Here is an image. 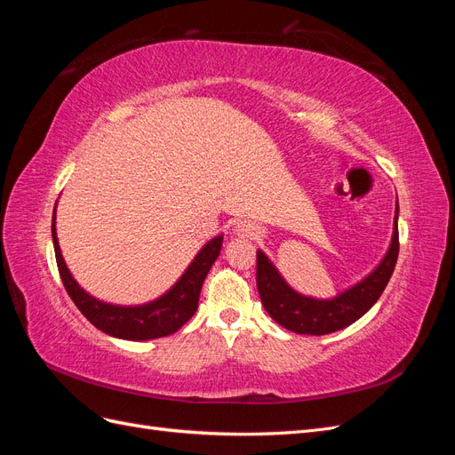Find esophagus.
Here are the masks:
<instances>
[{
	"label": "esophagus",
	"instance_id": "obj_1",
	"mask_svg": "<svg viewBox=\"0 0 455 455\" xmlns=\"http://www.w3.org/2000/svg\"><path fill=\"white\" fill-rule=\"evenodd\" d=\"M233 233H235L237 237H251V239L258 235L256 228L251 222H237L235 229H233Z\"/></svg>",
	"mask_w": 455,
	"mask_h": 455
}]
</instances>
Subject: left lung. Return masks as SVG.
I'll list each match as a JSON object with an SVG mask.
<instances>
[{
  "label": "left lung",
  "instance_id": "8db88e82",
  "mask_svg": "<svg viewBox=\"0 0 455 455\" xmlns=\"http://www.w3.org/2000/svg\"><path fill=\"white\" fill-rule=\"evenodd\" d=\"M398 256V201L387 252L364 279L334 298L319 299L296 292L266 252H256V284L261 306L271 319L296 334L324 336L359 321L387 286Z\"/></svg>",
  "mask_w": 455,
  "mask_h": 455
}]
</instances>
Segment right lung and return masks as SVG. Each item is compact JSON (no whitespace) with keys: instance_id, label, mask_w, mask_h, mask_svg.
<instances>
[{"instance_id":"1","label":"right lung","mask_w":455,"mask_h":455,"mask_svg":"<svg viewBox=\"0 0 455 455\" xmlns=\"http://www.w3.org/2000/svg\"><path fill=\"white\" fill-rule=\"evenodd\" d=\"M54 220H57V206H54L52 211L51 233L54 256H57V266L68 296L74 299L77 309L87 316V321L91 324L102 330L108 336L129 341H144L171 336L194 316L199 306L201 286L204 283L206 273L211 271L216 258L220 256L224 241V235H216L214 239L206 243L196 254V258L191 259V264L182 273V277L178 279L163 296L151 299L142 306H116L91 296L74 279V275L68 269L60 252L57 222H54Z\"/></svg>"}]
</instances>
